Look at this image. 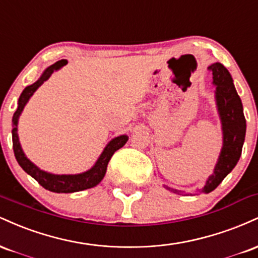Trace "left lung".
I'll return each instance as SVG.
<instances>
[{
  "mask_svg": "<svg viewBox=\"0 0 258 258\" xmlns=\"http://www.w3.org/2000/svg\"><path fill=\"white\" fill-rule=\"evenodd\" d=\"M209 69L212 72V85L216 86L215 102L221 120L222 149L214 172L207 177L203 188L185 193L167 186L168 190L174 194L195 195L198 193H211L235 167L241 156L245 133H246V120L244 116L241 99L235 90L232 75L227 68H224L221 63H215Z\"/></svg>",
  "mask_w": 258,
  "mask_h": 258,
  "instance_id": "8db88e82",
  "label": "left lung"
}]
</instances>
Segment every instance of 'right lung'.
Listing matches in <instances>:
<instances>
[{
  "instance_id": "obj_1",
  "label": "right lung",
  "mask_w": 258,
  "mask_h": 258,
  "mask_svg": "<svg viewBox=\"0 0 258 258\" xmlns=\"http://www.w3.org/2000/svg\"><path fill=\"white\" fill-rule=\"evenodd\" d=\"M67 64L68 60L61 59V60H59L57 63H54L51 65V67L47 68V69H44L36 82H34V84L30 86H26L24 91L20 94L19 99H18V108L16 112H14L13 117H12V127H13V128H12V141H13V150L18 164L20 165V167H22L26 173L30 174L34 179H36L44 189L53 191V193H75V191L85 190V189L93 188V186L99 184V183L102 182V179L104 178L106 167H108V164L109 161H110L111 156L114 155V153L116 152V150H119L120 148L125 146L126 142L128 141V136L127 135H121L119 137L112 138L111 141L106 144L104 149H103L102 154H100L99 158L97 159V161L94 162L93 166L81 173L54 174L51 172H47V171L41 170L40 167L36 166L34 162L28 159V156L25 155L22 146H20L19 136H18V122H19L20 115H22L25 105L28 104L29 99L31 98L32 94L37 91V88L40 87L44 81H47V80L51 78L53 73L57 72V70L63 68L64 65Z\"/></svg>"
}]
</instances>
